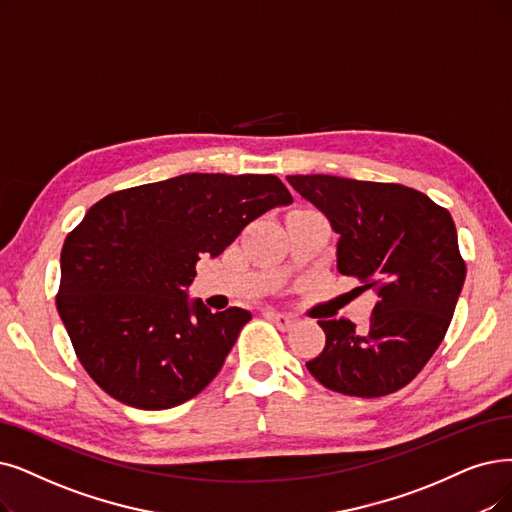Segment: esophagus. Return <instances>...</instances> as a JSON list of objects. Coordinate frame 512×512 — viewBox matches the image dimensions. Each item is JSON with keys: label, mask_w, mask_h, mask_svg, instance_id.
<instances>
[{"label": "esophagus", "mask_w": 512, "mask_h": 512, "mask_svg": "<svg viewBox=\"0 0 512 512\" xmlns=\"http://www.w3.org/2000/svg\"><path fill=\"white\" fill-rule=\"evenodd\" d=\"M264 317L273 321L279 327V330H290V327L294 325V319L290 315H283V313H277V311H267V313H264Z\"/></svg>", "instance_id": "34e87169"}]
</instances>
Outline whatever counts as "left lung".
I'll return each instance as SVG.
<instances>
[{
	"mask_svg": "<svg viewBox=\"0 0 512 512\" xmlns=\"http://www.w3.org/2000/svg\"><path fill=\"white\" fill-rule=\"evenodd\" d=\"M288 182L338 233V271L378 296L363 332L349 319L319 321L325 349L306 367L334 393L372 399L399 391L437 351L462 292L466 264L452 216L395 182L327 174Z\"/></svg>",
	"mask_w": 512,
	"mask_h": 512,
	"instance_id": "1",
	"label": "left lung"
}]
</instances>
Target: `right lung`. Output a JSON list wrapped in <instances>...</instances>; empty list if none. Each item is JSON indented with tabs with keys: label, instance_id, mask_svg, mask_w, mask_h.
<instances>
[{
	"label": "right lung",
	"instance_id": "1",
	"mask_svg": "<svg viewBox=\"0 0 512 512\" xmlns=\"http://www.w3.org/2000/svg\"><path fill=\"white\" fill-rule=\"evenodd\" d=\"M290 203L271 174H182L94 203L60 252L56 309L102 391L138 410L199 395L252 315L189 300L195 264Z\"/></svg>",
	"mask_w": 512,
	"mask_h": 512
}]
</instances>
